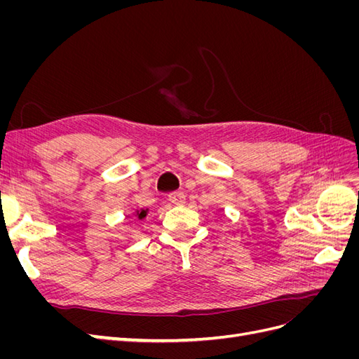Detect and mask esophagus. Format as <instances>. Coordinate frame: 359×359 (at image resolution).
Returning a JSON list of instances; mask_svg holds the SVG:
<instances>
[{"mask_svg":"<svg viewBox=\"0 0 359 359\" xmlns=\"http://www.w3.org/2000/svg\"><path fill=\"white\" fill-rule=\"evenodd\" d=\"M169 201L173 205H184L186 203V194L182 191H175V193H170L169 194Z\"/></svg>","mask_w":359,"mask_h":359,"instance_id":"esophagus-1","label":"esophagus"}]
</instances>
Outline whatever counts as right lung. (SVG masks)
Listing matches in <instances>:
<instances>
[{
    "mask_svg": "<svg viewBox=\"0 0 359 359\" xmlns=\"http://www.w3.org/2000/svg\"><path fill=\"white\" fill-rule=\"evenodd\" d=\"M147 214H148V210H144V208H142V210H139V211H136V212H135L133 215L136 217V219H137V220H144V219H145V217H147Z\"/></svg>",
    "mask_w": 359,
    "mask_h": 359,
    "instance_id": "1",
    "label": "right lung"
}]
</instances>
